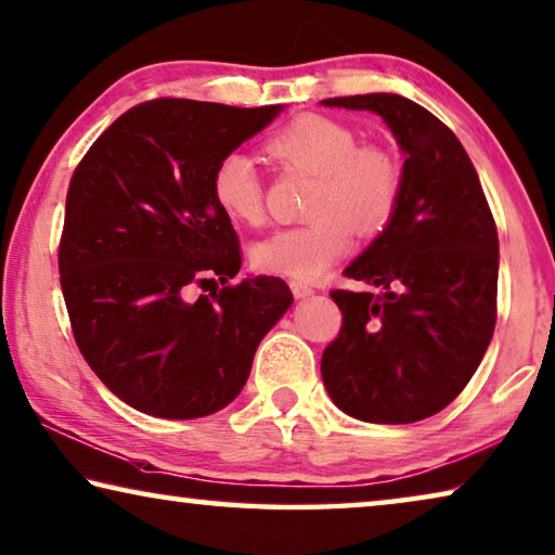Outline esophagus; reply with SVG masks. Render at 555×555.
Here are the masks:
<instances>
[{"mask_svg":"<svg viewBox=\"0 0 555 555\" xmlns=\"http://www.w3.org/2000/svg\"><path fill=\"white\" fill-rule=\"evenodd\" d=\"M292 292H294V296H296V298H309V296H313V294H315V292H313V286L304 284V281H292Z\"/></svg>","mask_w":555,"mask_h":555,"instance_id":"obj_1","label":"esophagus"}]
</instances>
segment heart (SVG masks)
I'll return each mask as SVG.
<instances>
[{
  "instance_id": "obj_1",
  "label": "heart",
  "mask_w": 555,
  "mask_h": 555,
  "mask_svg": "<svg viewBox=\"0 0 555 555\" xmlns=\"http://www.w3.org/2000/svg\"><path fill=\"white\" fill-rule=\"evenodd\" d=\"M279 165L319 175L313 184L311 222L286 227L254 246L261 271L296 281H315L348 254L353 222L377 232L390 222L400 202L402 172L390 153L358 145L346 122L328 116H298L269 140ZM212 197L222 212L242 224L263 219V182L246 153H227L212 172Z\"/></svg>"
}]
</instances>
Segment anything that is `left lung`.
<instances>
[{
	"instance_id": "obj_1",
	"label": "left lung",
	"mask_w": 555,
	"mask_h": 555,
	"mask_svg": "<svg viewBox=\"0 0 555 555\" xmlns=\"http://www.w3.org/2000/svg\"><path fill=\"white\" fill-rule=\"evenodd\" d=\"M321 103L380 116L404 155L398 209L343 271L380 294L331 292L343 328L323 350V385L356 420L433 417L472 380L494 336V217L467 151L415 101L365 93Z\"/></svg>"
}]
</instances>
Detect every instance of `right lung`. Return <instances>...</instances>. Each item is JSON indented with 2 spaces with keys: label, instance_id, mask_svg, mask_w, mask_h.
Wrapping results in <instances>:
<instances>
[{
  "label": "right lung",
  "instance_id": "obj_1",
  "mask_svg": "<svg viewBox=\"0 0 555 555\" xmlns=\"http://www.w3.org/2000/svg\"><path fill=\"white\" fill-rule=\"evenodd\" d=\"M284 105L157 99L95 140L76 167L59 246L61 292L86 363L145 415L195 420L242 392L261 338L294 304L279 276L236 286V232L212 172ZM220 279L197 302L190 283Z\"/></svg>",
  "mask_w": 555,
  "mask_h": 555
}]
</instances>
